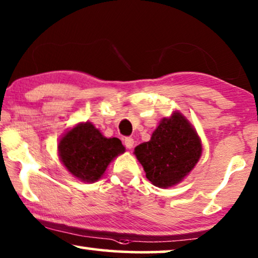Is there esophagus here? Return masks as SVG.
Instances as JSON below:
<instances>
[{
	"label": "esophagus",
	"instance_id": "esophagus-1",
	"mask_svg": "<svg viewBox=\"0 0 258 258\" xmlns=\"http://www.w3.org/2000/svg\"><path fill=\"white\" fill-rule=\"evenodd\" d=\"M134 143H135V141H134V138H132V137H126L124 140V145L129 149V150L130 149H133Z\"/></svg>",
	"mask_w": 258,
	"mask_h": 258
}]
</instances>
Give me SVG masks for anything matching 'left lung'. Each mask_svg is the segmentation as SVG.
I'll list each match as a JSON object with an SVG mask.
<instances>
[{"instance_id": "8db88e82", "label": "left lung", "mask_w": 258, "mask_h": 258, "mask_svg": "<svg viewBox=\"0 0 258 258\" xmlns=\"http://www.w3.org/2000/svg\"><path fill=\"white\" fill-rule=\"evenodd\" d=\"M148 180L159 188L175 186L184 180L199 162L203 144L192 123L180 111L164 117L149 142L135 148Z\"/></svg>"}]
</instances>
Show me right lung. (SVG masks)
Wrapping results in <instances>:
<instances>
[{
  "mask_svg": "<svg viewBox=\"0 0 258 258\" xmlns=\"http://www.w3.org/2000/svg\"><path fill=\"white\" fill-rule=\"evenodd\" d=\"M125 151L116 137L107 138L92 122H80L61 136L58 156L66 170L83 182H95L117 156Z\"/></svg>",
  "mask_w": 258,
  "mask_h": 258,
  "instance_id": "obj_1",
  "label": "right lung"
}]
</instances>
